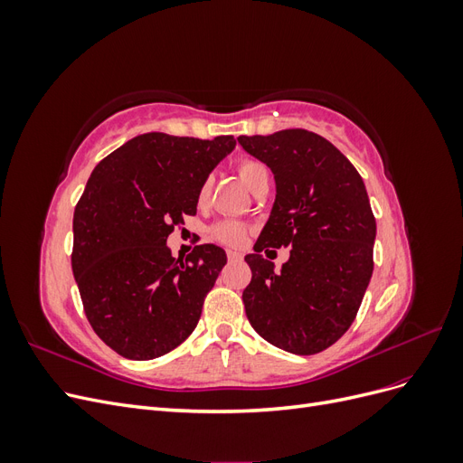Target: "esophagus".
<instances>
[{"mask_svg":"<svg viewBox=\"0 0 463 463\" xmlns=\"http://www.w3.org/2000/svg\"><path fill=\"white\" fill-rule=\"evenodd\" d=\"M228 259L230 260H241L243 253H240V250H228Z\"/></svg>","mask_w":463,"mask_h":463,"instance_id":"esophagus-1","label":"esophagus"}]
</instances>
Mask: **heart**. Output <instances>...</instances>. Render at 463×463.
Listing matches in <instances>:
<instances>
[{"instance_id":"b5f03b06","label":"heart","mask_w":463,"mask_h":463,"mask_svg":"<svg viewBox=\"0 0 463 463\" xmlns=\"http://www.w3.org/2000/svg\"><path fill=\"white\" fill-rule=\"evenodd\" d=\"M237 172H240V177L243 184L253 189L259 181L262 179H269V170H266V165L257 162V160H243L240 162V167H237ZM208 191H210V179H206L204 184L201 185V191H199V199L204 201L208 197ZM245 228L243 223L240 222H220L216 223V226L213 228V235L216 237L218 241L226 243V245H241L245 241Z\"/></svg>"}]
</instances>
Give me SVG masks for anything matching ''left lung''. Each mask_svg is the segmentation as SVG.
Returning <instances> with one entry per match:
<instances>
[{
	"label": "left lung",
	"instance_id": "obj_1",
	"mask_svg": "<svg viewBox=\"0 0 463 463\" xmlns=\"http://www.w3.org/2000/svg\"><path fill=\"white\" fill-rule=\"evenodd\" d=\"M270 167L276 199L247 255V318L266 342L313 355L338 342L359 311L373 276L376 222L365 184L325 137L305 129L237 137ZM292 245L279 271L260 252Z\"/></svg>",
	"mask_w": 463,
	"mask_h": 463
}]
</instances>
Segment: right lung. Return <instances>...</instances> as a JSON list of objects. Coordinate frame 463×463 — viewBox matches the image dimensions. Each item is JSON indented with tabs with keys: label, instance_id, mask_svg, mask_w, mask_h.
I'll list each match as a JSON object with an SVG mask.
<instances>
[{
	"label": "right lung",
	"instance_id": "obj_1",
	"mask_svg": "<svg viewBox=\"0 0 463 463\" xmlns=\"http://www.w3.org/2000/svg\"><path fill=\"white\" fill-rule=\"evenodd\" d=\"M233 148L232 135L145 133L92 170L73 216L71 266L90 326L121 357H160L197 326L226 250L197 245L184 260L165 243L197 214L201 185Z\"/></svg>",
	"mask_w": 463,
	"mask_h": 463
}]
</instances>
